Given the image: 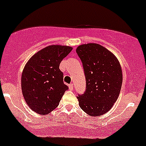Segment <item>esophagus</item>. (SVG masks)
Returning a JSON list of instances; mask_svg holds the SVG:
<instances>
[{
    "label": "esophagus",
    "instance_id": "esophagus-1",
    "mask_svg": "<svg viewBox=\"0 0 146 146\" xmlns=\"http://www.w3.org/2000/svg\"><path fill=\"white\" fill-rule=\"evenodd\" d=\"M68 86H69L70 90H73V83H71V84H70L69 85H68Z\"/></svg>",
    "mask_w": 146,
    "mask_h": 146
}]
</instances>
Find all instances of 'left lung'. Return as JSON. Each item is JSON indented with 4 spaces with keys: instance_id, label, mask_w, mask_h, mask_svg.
I'll list each match as a JSON object with an SVG mask.
<instances>
[{
    "instance_id": "8db88e82",
    "label": "left lung",
    "mask_w": 146,
    "mask_h": 146,
    "mask_svg": "<svg viewBox=\"0 0 146 146\" xmlns=\"http://www.w3.org/2000/svg\"><path fill=\"white\" fill-rule=\"evenodd\" d=\"M76 52L86 80V90L77 96L79 106L88 114L99 117L118 99L122 83L120 64L114 55L97 44L80 45Z\"/></svg>"
}]
</instances>
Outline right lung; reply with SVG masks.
Returning a JSON list of instances; mask_svg holds the SVG:
<instances>
[{
	"label": "right lung",
	"instance_id": "right-lung-1",
	"mask_svg": "<svg viewBox=\"0 0 146 146\" xmlns=\"http://www.w3.org/2000/svg\"><path fill=\"white\" fill-rule=\"evenodd\" d=\"M72 50L70 46L51 45L35 53L27 63L21 76L22 93L33 111L45 115L58 107L68 90L59 65Z\"/></svg>",
	"mask_w": 146,
	"mask_h": 146
}]
</instances>
